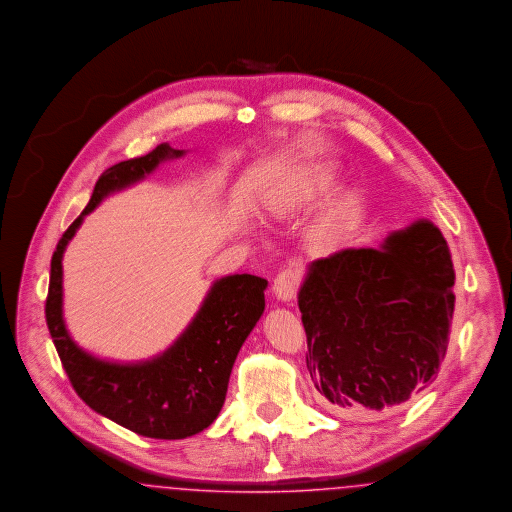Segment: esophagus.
I'll list each match as a JSON object with an SVG mask.
<instances>
[{"mask_svg":"<svg viewBox=\"0 0 512 512\" xmlns=\"http://www.w3.org/2000/svg\"><path fill=\"white\" fill-rule=\"evenodd\" d=\"M301 282V276H299V270L293 268V266H287L284 268L276 278H274V286L272 291L274 295L280 299V301H291L297 293V287Z\"/></svg>","mask_w":512,"mask_h":512,"instance_id":"34e87169","label":"esophagus"}]
</instances>
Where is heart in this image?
Instances as JSON below:
<instances>
[{
	"instance_id": "b5f03b06",
	"label": "heart",
	"mask_w": 512,
	"mask_h": 512,
	"mask_svg": "<svg viewBox=\"0 0 512 512\" xmlns=\"http://www.w3.org/2000/svg\"><path fill=\"white\" fill-rule=\"evenodd\" d=\"M335 186L333 175L326 171L310 173L303 177L297 184L291 186V190L276 205V215H287L293 211H301L312 205L320 204L328 194H331ZM360 204L354 194H347L339 200H335L328 209L318 217V221L310 230L312 244L318 251L331 253L343 246L358 223Z\"/></svg>"
}]
</instances>
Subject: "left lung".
I'll list each match as a JSON object with an SVG mask.
<instances>
[{
    "instance_id": "1",
    "label": "left lung",
    "mask_w": 512,
    "mask_h": 512,
    "mask_svg": "<svg viewBox=\"0 0 512 512\" xmlns=\"http://www.w3.org/2000/svg\"><path fill=\"white\" fill-rule=\"evenodd\" d=\"M453 282L448 242L427 219L390 232L381 249L312 261L299 310L316 400L358 415L427 389L448 350Z\"/></svg>"
}]
</instances>
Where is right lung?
<instances>
[{"label": "right lung", "mask_w": 512, "mask_h": 512, "mask_svg": "<svg viewBox=\"0 0 512 512\" xmlns=\"http://www.w3.org/2000/svg\"><path fill=\"white\" fill-rule=\"evenodd\" d=\"M169 144L112 165L95 184L82 215L66 228L51 259L45 320L62 368L78 396L110 421L146 438L181 440L207 429L225 404L234 360L265 310V278L232 274L217 280L183 335L152 360L118 364L74 343L62 318V255L89 215L112 192L143 181L158 165L183 156Z\"/></svg>", "instance_id": "right-lung-1"}]
</instances>
